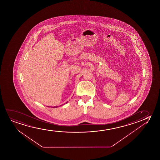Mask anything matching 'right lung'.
Segmentation results:
<instances>
[{"instance_id":"add662e5","label":"right lung","mask_w":160,"mask_h":160,"mask_svg":"<svg viewBox=\"0 0 160 160\" xmlns=\"http://www.w3.org/2000/svg\"><path fill=\"white\" fill-rule=\"evenodd\" d=\"M67 102H66V103H67ZM55 108H57V107H55Z\"/></svg>"}]
</instances>
